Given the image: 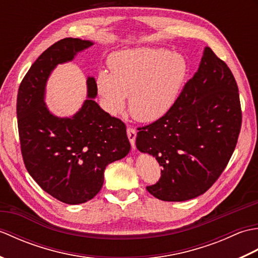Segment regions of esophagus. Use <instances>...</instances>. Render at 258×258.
Instances as JSON below:
<instances>
[{
    "label": "esophagus",
    "mask_w": 258,
    "mask_h": 258,
    "mask_svg": "<svg viewBox=\"0 0 258 258\" xmlns=\"http://www.w3.org/2000/svg\"><path fill=\"white\" fill-rule=\"evenodd\" d=\"M127 138L131 142V145H132L133 149L135 150V140H136V130L133 127L127 128Z\"/></svg>",
    "instance_id": "esophagus-1"
}]
</instances>
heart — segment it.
I'll use <instances>...</instances> for the list:
<instances>
[{"mask_svg":"<svg viewBox=\"0 0 258 258\" xmlns=\"http://www.w3.org/2000/svg\"><path fill=\"white\" fill-rule=\"evenodd\" d=\"M107 71L97 74L96 86L103 107L118 114L130 96L128 108L140 122H154L176 102L185 80L182 55L161 48L140 47L112 54Z\"/></svg>","mask_w":258,"mask_h":258,"instance_id":"obj_1","label":"heart"}]
</instances>
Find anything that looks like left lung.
Wrapping results in <instances>:
<instances>
[{"mask_svg":"<svg viewBox=\"0 0 258 258\" xmlns=\"http://www.w3.org/2000/svg\"><path fill=\"white\" fill-rule=\"evenodd\" d=\"M242 126L237 83L227 64L205 47L200 68L169 111L138 127L136 147L162 166L146 189L156 199L183 202L204 194L221 176Z\"/></svg>","mask_w":258,"mask_h":258,"instance_id":"1","label":"left lung"}]
</instances>
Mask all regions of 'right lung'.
Returning <instances> with one entry per match:
<instances>
[{"mask_svg":"<svg viewBox=\"0 0 258 258\" xmlns=\"http://www.w3.org/2000/svg\"><path fill=\"white\" fill-rule=\"evenodd\" d=\"M93 45L67 37L43 52L22 80L16 101L24 165L43 190L65 204H82L101 190L109 163L128 154L126 126L98 106L96 82L87 79V96L71 118L54 116L46 108L47 78L59 63L73 59Z\"/></svg>","mask_w":258,"mask_h":258,"instance_id":"1","label":"right lung"}]
</instances>
